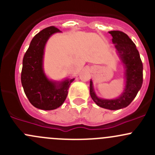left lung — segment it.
Instances as JSON below:
<instances>
[{
	"label": "left lung",
	"instance_id": "obj_1",
	"mask_svg": "<svg viewBox=\"0 0 155 155\" xmlns=\"http://www.w3.org/2000/svg\"><path fill=\"white\" fill-rule=\"evenodd\" d=\"M112 37V43L115 45L118 55L125 69L126 85L124 91L117 99L104 100L95 94L90 81V94L92 100L99 107L110 110L127 107L137 96L143 82V66L140 53L136 45L125 33L120 31H109Z\"/></svg>",
	"mask_w": 155,
	"mask_h": 155
}]
</instances>
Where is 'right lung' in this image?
Wrapping results in <instances>:
<instances>
[{
    "label": "right lung",
    "mask_w": 155,
    "mask_h": 155,
    "mask_svg": "<svg viewBox=\"0 0 155 155\" xmlns=\"http://www.w3.org/2000/svg\"><path fill=\"white\" fill-rule=\"evenodd\" d=\"M60 31L54 26L42 30L32 39L23 58L21 81L24 91L34 107L43 110H52L61 107L66 100L70 84L74 80L51 82L43 73L45 45L51 34Z\"/></svg>",
    "instance_id": "1"
}]
</instances>
